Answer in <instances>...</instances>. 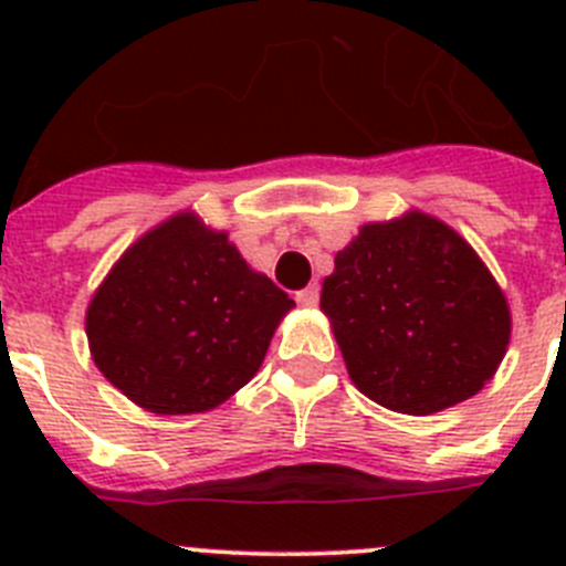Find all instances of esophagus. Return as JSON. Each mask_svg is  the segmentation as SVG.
I'll return each instance as SVG.
<instances>
[{
    "label": "esophagus",
    "mask_w": 566,
    "mask_h": 566,
    "mask_svg": "<svg viewBox=\"0 0 566 566\" xmlns=\"http://www.w3.org/2000/svg\"><path fill=\"white\" fill-rule=\"evenodd\" d=\"M297 303H300V306H306V308L317 306V303H319V286H317V283H312V286H306V289H300Z\"/></svg>",
    "instance_id": "1"
}]
</instances>
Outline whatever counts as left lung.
I'll list each match as a JSON object with an SVG mask.
<instances>
[{
	"label": "left lung",
	"instance_id": "left-lung-1",
	"mask_svg": "<svg viewBox=\"0 0 566 566\" xmlns=\"http://www.w3.org/2000/svg\"><path fill=\"white\" fill-rule=\"evenodd\" d=\"M319 308L352 382L411 417L479 394L507 354L502 286L457 229L419 209L365 223L334 258Z\"/></svg>",
	"mask_w": 566,
	"mask_h": 566
}]
</instances>
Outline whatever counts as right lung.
<instances>
[{
  "label": "right lung",
  "instance_id": "1",
  "mask_svg": "<svg viewBox=\"0 0 566 566\" xmlns=\"http://www.w3.org/2000/svg\"><path fill=\"white\" fill-rule=\"evenodd\" d=\"M294 300L195 212L149 229L87 306L93 363L138 408L203 413L258 374Z\"/></svg>",
  "mask_w": 566,
  "mask_h": 566
}]
</instances>
